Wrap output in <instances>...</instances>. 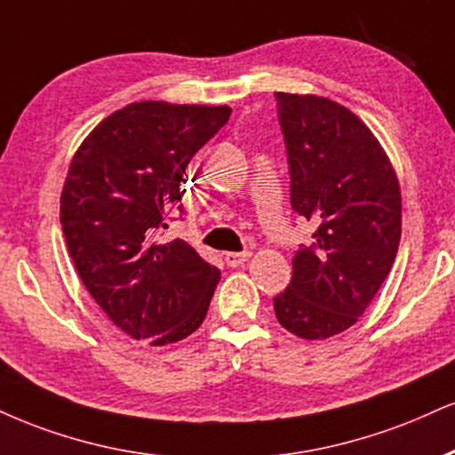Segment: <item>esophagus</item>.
<instances>
[{
  "label": "esophagus",
  "instance_id": "1",
  "mask_svg": "<svg viewBox=\"0 0 455 455\" xmlns=\"http://www.w3.org/2000/svg\"><path fill=\"white\" fill-rule=\"evenodd\" d=\"M248 259L250 251H227V254H224V260H227L228 267H242Z\"/></svg>",
  "mask_w": 455,
  "mask_h": 455
}]
</instances>
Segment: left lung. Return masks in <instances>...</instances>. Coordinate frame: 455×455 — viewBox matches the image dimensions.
<instances>
[{
    "instance_id": "obj_1",
    "label": "left lung",
    "mask_w": 455,
    "mask_h": 455,
    "mask_svg": "<svg viewBox=\"0 0 455 455\" xmlns=\"http://www.w3.org/2000/svg\"><path fill=\"white\" fill-rule=\"evenodd\" d=\"M290 169V204L315 224L292 259V280L273 299L280 324L328 339L364 314L401 242V186L371 129L341 103L275 92Z\"/></svg>"
}]
</instances>
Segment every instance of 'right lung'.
I'll return each mask as SVG.
<instances>
[{"label": "right lung", "instance_id": "1", "mask_svg": "<svg viewBox=\"0 0 455 455\" xmlns=\"http://www.w3.org/2000/svg\"><path fill=\"white\" fill-rule=\"evenodd\" d=\"M228 116V106L129 103L71 158L61 193L69 256L103 314L138 341L167 346L205 320L220 271L182 239L156 235L186 193L190 158Z\"/></svg>", "mask_w": 455, "mask_h": 455}]
</instances>
